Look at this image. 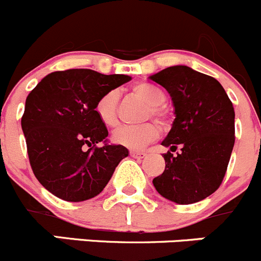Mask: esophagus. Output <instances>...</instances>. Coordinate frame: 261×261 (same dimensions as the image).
I'll use <instances>...</instances> for the list:
<instances>
[{
	"mask_svg": "<svg viewBox=\"0 0 261 261\" xmlns=\"http://www.w3.org/2000/svg\"><path fill=\"white\" fill-rule=\"evenodd\" d=\"M130 155H132L135 159H143L146 158L147 153L142 152V151H130Z\"/></svg>",
	"mask_w": 261,
	"mask_h": 261,
	"instance_id": "obj_1",
	"label": "esophagus"
}]
</instances>
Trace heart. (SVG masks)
Returning a JSON list of instances; mask_svg holds the SVG:
<instances>
[{
	"instance_id": "b5f03b06",
	"label": "heart",
	"mask_w": 261,
	"mask_h": 261,
	"mask_svg": "<svg viewBox=\"0 0 261 261\" xmlns=\"http://www.w3.org/2000/svg\"><path fill=\"white\" fill-rule=\"evenodd\" d=\"M133 92L147 105H150L148 114H151L161 123L165 121L166 113L161 106L165 102V93L160 88L150 83H138L133 87ZM118 92L109 91L103 93L96 102V115L105 125L114 126L118 123ZM159 133L160 130L158 125L152 123L141 124V125H123L114 130L111 140L116 145L132 150H140L147 143L155 141L159 137Z\"/></svg>"
}]
</instances>
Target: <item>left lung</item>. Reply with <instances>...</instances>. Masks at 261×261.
I'll list each match as a JSON object with an SVG mask.
<instances>
[{
  "label": "left lung",
  "mask_w": 261,
  "mask_h": 261,
  "mask_svg": "<svg viewBox=\"0 0 261 261\" xmlns=\"http://www.w3.org/2000/svg\"><path fill=\"white\" fill-rule=\"evenodd\" d=\"M150 81L172 97L175 119L161 142L165 170L153 187L179 205L198 202L219 188L234 146V109L222 84L186 65L164 69ZM181 151L173 155L176 147Z\"/></svg>",
  "instance_id": "8db88e82"
}]
</instances>
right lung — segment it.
I'll return each mask as SVG.
<instances>
[{"instance_id":"add662e5","label":"right lung","mask_w":261,"mask_h":261,"mask_svg":"<svg viewBox=\"0 0 261 261\" xmlns=\"http://www.w3.org/2000/svg\"><path fill=\"white\" fill-rule=\"evenodd\" d=\"M130 79L69 69L46 75L29 93L21 129L34 175L52 195L70 202L95 197L128 156L126 147L109 143L95 106L103 93ZM100 142L104 146L96 148Z\"/></svg>"}]
</instances>
